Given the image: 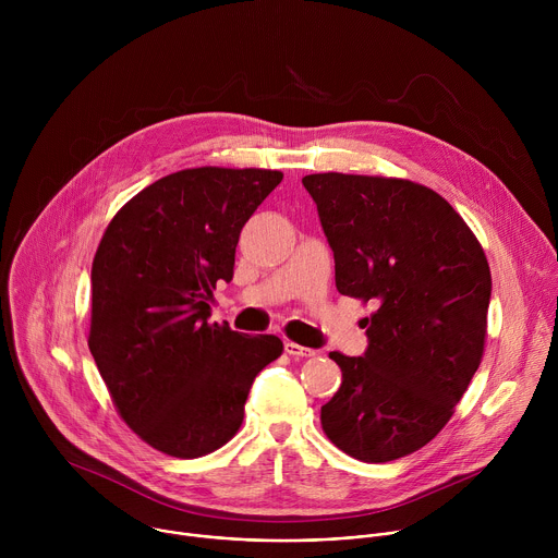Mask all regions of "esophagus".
Instances as JSON below:
<instances>
[{
	"label": "esophagus",
	"instance_id": "obj_1",
	"mask_svg": "<svg viewBox=\"0 0 558 558\" xmlns=\"http://www.w3.org/2000/svg\"><path fill=\"white\" fill-rule=\"evenodd\" d=\"M284 351H287L289 355H293V357H313V355H315L313 349H306V347H302V344H298V342H291V340L284 342Z\"/></svg>",
	"mask_w": 558,
	"mask_h": 558
}]
</instances>
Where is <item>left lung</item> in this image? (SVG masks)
<instances>
[{
	"label": "left lung",
	"mask_w": 558,
	"mask_h": 558,
	"mask_svg": "<svg viewBox=\"0 0 558 558\" xmlns=\"http://www.w3.org/2000/svg\"><path fill=\"white\" fill-rule=\"evenodd\" d=\"M342 295L375 302L368 347L329 357L342 384L323 407L327 437L384 463L426 446L452 417L482 364L490 267L476 235L437 192L360 174H308Z\"/></svg>",
	"instance_id": "1"
}]
</instances>
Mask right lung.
I'll return each mask as SVG.
<instances>
[{"label": "right lung", "mask_w": 558, "mask_h": 558, "mask_svg": "<svg viewBox=\"0 0 558 558\" xmlns=\"http://www.w3.org/2000/svg\"><path fill=\"white\" fill-rule=\"evenodd\" d=\"M278 170L192 168L147 185L110 220L93 260L88 347L123 422L151 448L196 459L243 424L276 336L209 325L238 235Z\"/></svg>", "instance_id": "obj_1"}]
</instances>
